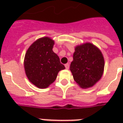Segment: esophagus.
Segmentation results:
<instances>
[{
	"label": "esophagus",
	"instance_id": "obj_1",
	"mask_svg": "<svg viewBox=\"0 0 123 123\" xmlns=\"http://www.w3.org/2000/svg\"><path fill=\"white\" fill-rule=\"evenodd\" d=\"M64 66H65V68H66L67 69H68V68H69L70 65H69V64H68V63H67V64H65V65H64Z\"/></svg>",
	"mask_w": 123,
	"mask_h": 123
}]
</instances>
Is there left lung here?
I'll return each instance as SVG.
<instances>
[{
    "label": "left lung",
    "instance_id": "obj_1",
    "mask_svg": "<svg viewBox=\"0 0 123 123\" xmlns=\"http://www.w3.org/2000/svg\"><path fill=\"white\" fill-rule=\"evenodd\" d=\"M70 69L81 88L92 87L103 74L104 59L101 52L90 43L77 46Z\"/></svg>",
    "mask_w": 123,
    "mask_h": 123
}]
</instances>
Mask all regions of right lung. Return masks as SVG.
<instances>
[{
	"label": "right lung",
	"instance_id": "right-lung-1",
	"mask_svg": "<svg viewBox=\"0 0 123 123\" xmlns=\"http://www.w3.org/2000/svg\"><path fill=\"white\" fill-rule=\"evenodd\" d=\"M54 41L45 37L39 39L25 53L24 68L29 80L39 88H46L56 80L58 72L65 68L53 51Z\"/></svg>",
	"mask_w": 123,
	"mask_h": 123
}]
</instances>
